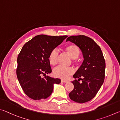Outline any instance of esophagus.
Instances as JSON below:
<instances>
[{
  "label": "esophagus",
  "instance_id": "34e87169",
  "mask_svg": "<svg viewBox=\"0 0 120 120\" xmlns=\"http://www.w3.org/2000/svg\"><path fill=\"white\" fill-rule=\"evenodd\" d=\"M61 82H62V83H67V82H68V81H66V80H64V79H62Z\"/></svg>",
  "mask_w": 120,
  "mask_h": 120
}]
</instances>
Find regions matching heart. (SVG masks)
I'll return each instance as SVG.
<instances>
[{"label": "heart", "mask_w": 120, "mask_h": 120, "mask_svg": "<svg viewBox=\"0 0 120 120\" xmlns=\"http://www.w3.org/2000/svg\"><path fill=\"white\" fill-rule=\"evenodd\" d=\"M64 50L70 57L73 59L74 63H77V58L80 54V49L75 44H71L64 47ZM59 58L58 52L56 49L50 51L48 56V60L49 63L55 66L58 63ZM74 73V70L71 68H64L63 66L57 67L53 70V74L55 77L62 79H67Z\"/></svg>", "instance_id": "b5f03b06"}]
</instances>
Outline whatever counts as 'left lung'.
I'll return each mask as SVG.
<instances>
[{
    "instance_id": "left-lung-1",
    "label": "left lung",
    "mask_w": 120,
    "mask_h": 120,
    "mask_svg": "<svg viewBox=\"0 0 120 120\" xmlns=\"http://www.w3.org/2000/svg\"><path fill=\"white\" fill-rule=\"evenodd\" d=\"M70 41L80 48L84 60L72 82L74 89L69 93L71 100L79 103L87 102L93 98L104 82L105 61L100 46L93 39L84 35L72 36ZM81 80L82 82L79 83Z\"/></svg>"
}]
</instances>
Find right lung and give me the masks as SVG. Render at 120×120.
I'll use <instances>...</instances> for the list:
<instances>
[{
	"label": "right lung",
	"mask_w": 120,
	"mask_h": 120,
	"mask_svg": "<svg viewBox=\"0 0 120 120\" xmlns=\"http://www.w3.org/2000/svg\"><path fill=\"white\" fill-rule=\"evenodd\" d=\"M68 36L39 35L25 44L17 57L16 74L24 93L31 99H45L51 95L54 84L60 79L46 74L52 72L48 56L52 50L61 44ZM45 76L42 77V75Z\"/></svg>",
	"instance_id": "1"
}]
</instances>
